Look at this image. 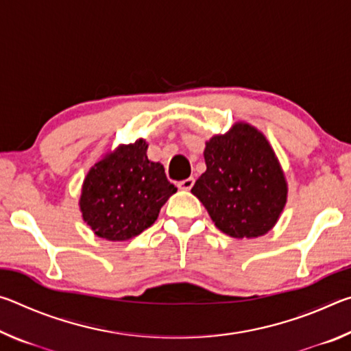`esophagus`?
<instances>
[{
  "instance_id": "1",
  "label": "esophagus",
  "mask_w": 351,
  "mask_h": 351,
  "mask_svg": "<svg viewBox=\"0 0 351 351\" xmlns=\"http://www.w3.org/2000/svg\"><path fill=\"white\" fill-rule=\"evenodd\" d=\"M193 184H195L193 178H187V180H182L178 182V187H180L181 190H190L193 187Z\"/></svg>"
}]
</instances>
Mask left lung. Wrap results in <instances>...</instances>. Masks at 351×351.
I'll use <instances>...</instances> for the list:
<instances>
[{"mask_svg": "<svg viewBox=\"0 0 351 351\" xmlns=\"http://www.w3.org/2000/svg\"><path fill=\"white\" fill-rule=\"evenodd\" d=\"M204 161L192 193L217 228L239 240L268 234L287 204L288 182L266 136L237 122L206 142Z\"/></svg>", "mask_w": 351, "mask_h": 351, "instance_id": "1", "label": "left lung"}]
</instances>
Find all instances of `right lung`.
I'll list each match as a JSON object with an SVG mask.
<instances>
[{"mask_svg": "<svg viewBox=\"0 0 351 351\" xmlns=\"http://www.w3.org/2000/svg\"><path fill=\"white\" fill-rule=\"evenodd\" d=\"M138 139L104 154L82 184V218L100 239L127 241L156 221L159 210L176 192L164 165L147 156Z\"/></svg>", "mask_w": 351, "mask_h": 351, "instance_id": "right-lung-1", "label": "right lung"}]
</instances>
